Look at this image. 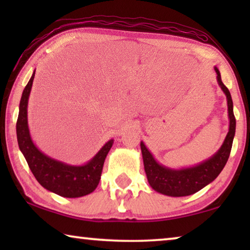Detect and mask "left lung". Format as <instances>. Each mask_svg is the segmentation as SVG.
I'll return each instance as SVG.
<instances>
[{
    "label": "left lung",
    "mask_w": 250,
    "mask_h": 250,
    "mask_svg": "<svg viewBox=\"0 0 250 250\" xmlns=\"http://www.w3.org/2000/svg\"><path fill=\"white\" fill-rule=\"evenodd\" d=\"M215 71L217 74V82L222 91L227 95L228 100V112L229 119H230V126L229 132L225 138L223 145L220 150L215 153L209 159L200 163L199 165L188 168L173 169L168 167L160 165L153 158L151 152L146 149L145 143L141 142V151L143 164H145V170L146 179L150 187L157 192L166 194L170 197H184L190 196L198 192L209 184L220 175L222 169L227 164L229 156H230L232 142L235 134V117L233 114V102L230 94V91L223 84L221 80L220 70L215 67Z\"/></svg>",
    "instance_id": "obj_1"
}]
</instances>
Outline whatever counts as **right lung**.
<instances>
[{
	"instance_id": "1",
	"label": "right lung",
	"mask_w": 250,
	"mask_h": 250,
	"mask_svg": "<svg viewBox=\"0 0 250 250\" xmlns=\"http://www.w3.org/2000/svg\"><path fill=\"white\" fill-rule=\"evenodd\" d=\"M35 76L32 77L22 92L17 119V139L30 170L46 190L66 198H78L93 192L101 179L104 159L112 146L114 140H109L90 162L82 166H73L56 160L41 152L34 145L27 122V105Z\"/></svg>"
}]
</instances>
